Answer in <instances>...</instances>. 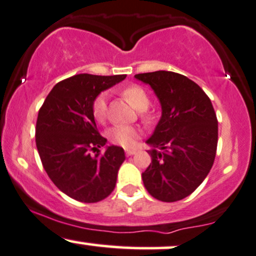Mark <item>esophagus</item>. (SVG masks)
I'll return each mask as SVG.
<instances>
[{"instance_id":"1","label":"esophagus","mask_w":256,"mask_h":256,"mask_svg":"<svg viewBox=\"0 0 256 256\" xmlns=\"http://www.w3.org/2000/svg\"><path fill=\"white\" fill-rule=\"evenodd\" d=\"M136 153V150H133V148H127L126 150V154L127 156H133Z\"/></svg>"}]
</instances>
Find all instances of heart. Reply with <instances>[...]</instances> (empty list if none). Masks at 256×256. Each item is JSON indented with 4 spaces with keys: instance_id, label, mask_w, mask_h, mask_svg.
<instances>
[{
    "instance_id": "1",
    "label": "heart",
    "mask_w": 256,
    "mask_h": 256,
    "mask_svg": "<svg viewBox=\"0 0 256 256\" xmlns=\"http://www.w3.org/2000/svg\"><path fill=\"white\" fill-rule=\"evenodd\" d=\"M122 97L128 102L134 109L140 110V116L146 123H152L157 118V109L148 108V93L139 85H129L122 90ZM93 115L99 122L106 117V94L102 93L93 103ZM139 136V130L130 126H116L111 128L109 138L111 141L124 147H130Z\"/></svg>"
}]
</instances>
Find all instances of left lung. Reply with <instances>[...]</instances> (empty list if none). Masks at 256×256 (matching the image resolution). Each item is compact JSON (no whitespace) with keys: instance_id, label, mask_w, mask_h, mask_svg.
I'll use <instances>...</instances> for the list:
<instances>
[{"instance_id":"obj_1","label":"left lung","mask_w":256,"mask_h":256,"mask_svg":"<svg viewBox=\"0 0 256 256\" xmlns=\"http://www.w3.org/2000/svg\"><path fill=\"white\" fill-rule=\"evenodd\" d=\"M148 84L162 105L152 136L151 164L144 186L154 199L174 202L187 198L211 170L218 144V121L202 88L184 75L158 70L135 75Z\"/></svg>"}]
</instances>
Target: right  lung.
<instances>
[{
    "mask_svg": "<svg viewBox=\"0 0 256 256\" xmlns=\"http://www.w3.org/2000/svg\"><path fill=\"white\" fill-rule=\"evenodd\" d=\"M126 76L74 75L54 86L38 112L36 145L44 170L60 190L80 202H98L115 189L124 151L114 145L103 153L97 148L106 139L96 126L93 103Z\"/></svg>",
    "mask_w": 256,
    "mask_h": 256,
    "instance_id": "add662e5",
    "label": "right lung"
}]
</instances>
